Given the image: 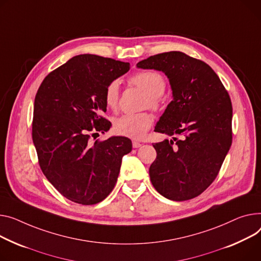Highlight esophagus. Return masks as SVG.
Wrapping results in <instances>:
<instances>
[{"instance_id": "1", "label": "esophagus", "mask_w": 261, "mask_h": 261, "mask_svg": "<svg viewBox=\"0 0 261 261\" xmlns=\"http://www.w3.org/2000/svg\"><path fill=\"white\" fill-rule=\"evenodd\" d=\"M132 146H133V148H140L141 146H142V144L141 143H138V142H132Z\"/></svg>"}]
</instances>
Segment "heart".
Returning <instances> with one entry per match:
<instances>
[{
    "instance_id": "1",
    "label": "heart",
    "mask_w": 261,
    "mask_h": 261,
    "mask_svg": "<svg viewBox=\"0 0 261 261\" xmlns=\"http://www.w3.org/2000/svg\"><path fill=\"white\" fill-rule=\"evenodd\" d=\"M130 82L149 95L148 103L150 107L155 109L160 106V96L163 95L166 89V80L160 72L152 70L141 71L134 74ZM103 99L109 109L115 110L117 108L119 101L118 81H112L107 85ZM152 124L153 118L150 113H128L114 120L113 129L117 134L140 140L146 135Z\"/></svg>"
}]
</instances>
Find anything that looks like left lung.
Here are the masks:
<instances>
[{
    "instance_id": "8db88e82",
    "label": "left lung",
    "mask_w": 261,
    "mask_h": 261,
    "mask_svg": "<svg viewBox=\"0 0 261 261\" xmlns=\"http://www.w3.org/2000/svg\"><path fill=\"white\" fill-rule=\"evenodd\" d=\"M136 66L169 79L173 100L155 131L180 136L153 145L158 156L149 169L151 182L168 199L194 198L214 181L232 145L229 93L209 65L180 51L152 56Z\"/></svg>"
}]
</instances>
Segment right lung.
Here are the masks:
<instances>
[{
  "instance_id": "obj_1",
  "label": "right lung",
  "mask_w": 261,
  "mask_h": 261,
  "mask_svg": "<svg viewBox=\"0 0 261 261\" xmlns=\"http://www.w3.org/2000/svg\"><path fill=\"white\" fill-rule=\"evenodd\" d=\"M129 69V63L80 55L50 72L34 98L32 141L40 167L73 202L90 205L105 199L116 184L121 159L132 150L124 136L90 142L111 126L103 117L107 85Z\"/></svg>"
}]
</instances>
